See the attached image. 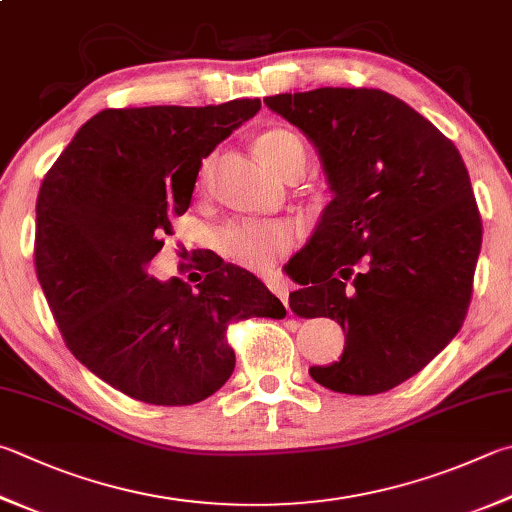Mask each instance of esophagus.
<instances>
[{
  "instance_id": "34e87169",
  "label": "esophagus",
  "mask_w": 512,
  "mask_h": 512,
  "mask_svg": "<svg viewBox=\"0 0 512 512\" xmlns=\"http://www.w3.org/2000/svg\"><path fill=\"white\" fill-rule=\"evenodd\" d=\"M268 288H271V291L280 297L284 306H288V286L282 280H268Z\"/></svg>"
}]
</instances>
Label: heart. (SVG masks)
Segmentation results:
<instances>
[{
    "label": "heart",
    "instance_id": "b5f03b06",
    "mask_svg": "<svg viewBox=\"0 0 512 512\" xmlns=\"http://www.w3.org/2000/svg\"><path fill=\"white\" fill-rule=\"evenodd\" d=\"M255 150L282 176L306 163L302 138L284 127H271L259 134ZM208 172L210 159L201 163L199 185L206 183ZM217 239L219 248L237 264L255 273H268L277 259L295 246V230L288 224H275V221H232L219 232Z\"/></svg>",
    "mask_w": 512,
    "mask_h": 512
}]
</instances>
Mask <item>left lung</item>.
Listing matches in <instances>:
<instances>
[{
	"instance_id": "left-lung-1",
	"label": "left lung",
	"mask_w": 512,
	"mask_h": 512,
	"mask_svg": "<svg viewBox=\"0 0 512 512\" xmlns=\"http://www.w3.org/2000/svg\"><path fill=\"white\" fill-rule=\"evenodd\" d=\"M264 102L313 143L333 194L288 264L304 286L288 297L291 309L345 331L340 360L309 374L340 394L387 392L448 347L466 320L481 250L466 163L387 91L322 87Z\"/></svg>"
}]
</instances>
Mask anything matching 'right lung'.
<instances>
[{
	"mask_svg": "<svg viewBox=\"0 0 512 512\" xmlns=\"http://www.w3.org/2000/svg\"><path fill=\"white\" fill-rule=\"evenodd\" d=\"M259 107V98H241L105 109L44 176L37 280L64 345L136 401L172 407L212 396L235 369L228 324L286 315L253 273L215 253L197 257L206 277L194 288L147 275L170 219L190 208L201 161Z\"/></svg>",
	"mask_w": 512,
	"mask_h": 512,
	"instance_id": "add662e5",
	"label": "right lung"
}]
</instances>
